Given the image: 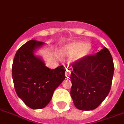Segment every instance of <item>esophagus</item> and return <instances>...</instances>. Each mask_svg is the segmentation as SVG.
<instances>
[{
	"label": "esophagus",
	"mask_w": 124,
	"mask_h": 124,
	"mask_svg": "<svg viewBox=\"0 0 124 124\" xmlns=\"http://www.w3.org/2000/svg\"><path fill=\"white\" fill-rule=\"evenodd\" d=\"M70 73H71V72H70V69H66V71H65L66 77H67V78H69V77L70 76Z\"/></svg>",
	"instance_id": "1"
}]
</instances>
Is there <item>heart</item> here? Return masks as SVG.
I'll use <instances>...</instances> for the list:
<instances>
[{
    "label": "heart",
    "mask_w": 124,
    "mask_h": 124,
    "mask_svg": "<svg viewBox=\"0 0 124 124\" xmlns=\"http://www.w3.org/2000/svg\"><path fill=\"white\" fill-rule=\"evenodd\" d=\"M92 48L90 42L74 41L63 46L61 49V55L64 58L74 57V62H80L90 54Z\"/></svg>",
    "instance_id": "heart-1"
}]
</instances>
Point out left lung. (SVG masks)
Segmentation results:
<instances>
[{"label":"left lung","instance_id":"left-lung-1","mask_svg":"<svg viewBox=\"0 0 124 124\" xmlns=\"http://www.w3.org/2000/svg\"><path fill=\"white\" fill-rule=\"evenodd\" d=\"M70 95L78 109L96 108L109 93L114 74L112 57L103 47L94 55L72 65Z\"/></svg>","mask_w":124,"mask_h":124}]
</instances>
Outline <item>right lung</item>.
<instances>
[{"label":"right lung","mask_w":124,"mask_h":124,"mask_svg":"<svg viewBox=\"0 0 124 124\" xmlns=\"http://www.w3.org/2000/svg\"><path fill=\"white\" fill-rule=\"evenodd\" d=\"M45 43L30 40L16 54L12 65L15 90L19 98L32 109L43 108L50 103L55 90L65 78V68L50 69L42 57L36 54Z\"/></svg>","instance_id":"1"}]
</instances>
